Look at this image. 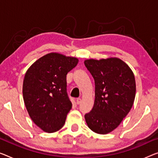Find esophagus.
Listing matches in <instances>:
<instances>
[{
    "label": "esophagus",
    "instance_id": "1",
    "mask_svg": "<svg viewBox=\"0 0 158 158\" xmlns=\"http://www.w3.org/2000/svg\"><path fill=\"white\" fill-rule=\"evenodd\" d=\"M76 102L77 104H80V103H81V99L80 98H77L76 99Z\"/></svg>",
    "mask_w": 158,
    "mask_h": 158
}]
</instances>
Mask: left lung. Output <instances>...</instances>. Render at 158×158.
<instances>
[{"mask_svg": "<svg viewBox=\"0 0 158 158\" xmlns=\"http://www.w3.org/2000/svg\"><path fill=\"white\" fill-rule=\"evenodd\" d=\"M95 82V101L86 114L89 128L98 134L109 133L119 126L133 106L135 80L131 68L118 58L84 61Z\"/></svg>", "mask_w": 158, "mask_h": 158, "instance_id": "obj_1", "label": "left lung"}]
</instances>
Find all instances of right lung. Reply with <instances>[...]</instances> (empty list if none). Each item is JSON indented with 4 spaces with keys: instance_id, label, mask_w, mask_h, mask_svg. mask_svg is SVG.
<instances>
[{
    "instance_id": "right-lung-1",
    "label": "right lung",
    "mask_w": 158,
    "mask_h": 158,
    "mask_svg": "<svg viewBox=\"0 0 158 158\" xmlns=\"http://www.w3.org/2000/svg\"><path fill=\"white\" fill-rule=\"evenodd\" d=\"M77 63L75 57L49 53L26 72L23 99L32 121L42 131L54 133L64 125L72 106L67 92V74Z\"/></svg>"
}]
</instances>
